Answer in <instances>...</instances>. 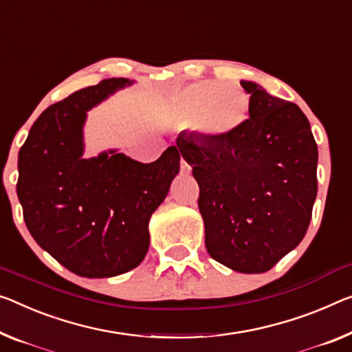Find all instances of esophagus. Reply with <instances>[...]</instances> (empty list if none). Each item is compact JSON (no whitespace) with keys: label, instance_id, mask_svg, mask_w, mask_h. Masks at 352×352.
Segmentation results:
<instances>
[{"label":"esophagus","instance_id":"esophagus-1","mask_svg":"<svg viewBox=\"0 0 352 352\" xmlns=\"http://www.w3.org/2000/svg\"><path fill=\"white\" fill-rule=\"evenodd\" d=\"M190 165H188L186 160H181V175H190Z\"/></svg>","mask_w":352,"mask_h":352}]
</instances>
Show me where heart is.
I'll use <instances>...</instances> for the list:
<instances>
[{
  "label": "heart",
  "mask_w": 352,
  "mask_h": 352,
  "mask_svg": "<svg viewBox=\"0 0 352 352\" xmlns=\"http://www.w3.org/2000/svg\"><path fill=\"white\" fill-rule=\"evenodd\" d=\"M250 99L244 89L217 80H204L177 91L166 104V116L190 124L210 142L237 137L248 120Z\"/></svg>",
  "instance_id": "b5f03b06"
}]
</instances>
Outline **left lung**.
<instances>
[{
    "instance_id": "8db88e82",
    "label": "left lung",
    "mask_w": 352,
    "mask_h": 352,
    "mask_svg": "<svg viewBox=\"0 0 352 352\" xmlns=\"http://www.w3.org/2000/svg\"><path fill=\"white\" fill-rule=\"evenodd\" d=\"M241 86L250 108L237 137L217 143L181 132L176 149L199 186L209 255L236 272L261 274L304 239L318 192V146L296 104L255 82Z\"/></svg>"
}]
</instances>
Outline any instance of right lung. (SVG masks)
<instances>
[{
	"label": "right lung",
	"instance_id": "add662e5",
	"mask_svg": "<svg viewBox=\"0 0 352 352\" xmlns=\"http://www.w3.org/2000/svg\"><path fill=\"white\" fill-rule=\"evenodd\" d=\"M133 83L107 78L48 107L19 153L17 197L26 228L80 277H115L143 261L151 215L179 173L176 146L153 164L118 149L83 157L88 111Z\"/></svg>",
	"mask_w": 352,
	"mask_h": 352
}]
</instances>
